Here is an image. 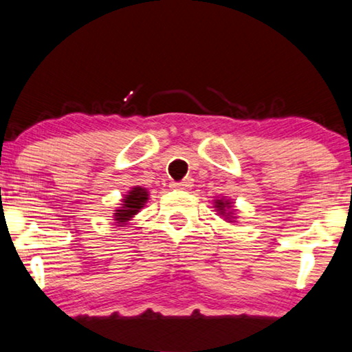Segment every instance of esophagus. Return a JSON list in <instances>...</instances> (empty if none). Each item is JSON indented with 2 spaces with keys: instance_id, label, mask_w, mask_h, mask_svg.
<instances>
[{
  "instance_id": "obj_1",
  "label": "esophagus",
  "mask_w": 352,
  "mask_h": 352,
  "mask_svg": "<svg viewBox=\"0 0 352 352\" xmlns=\"http://www.w3.org/2000/svg\"><path fill=\"white\" fill-rule=\"evenodd\" d=\"M193 187V180L192 179H185L182 182H172L170 188L173 190H185V188H192Z\"/></svg>"
}]
</instances>
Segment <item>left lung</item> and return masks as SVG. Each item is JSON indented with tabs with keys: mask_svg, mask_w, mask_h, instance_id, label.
<instances>
[{
	"mask_svg": "<svg viewBox=\"0 0 352 352\" xmlns=\"http://www.w3.org/2000/svg\"><path fill=\"white\" fill-rule=\"evenodd\" d=\"M214 208L219 211V214H223V217H226L228 219H231L232 211H230V208H231V203L230 201L217 200V201H214Z\"/></svg>",
	"mask_w": 352,
	"mask_h": 352,
	"instance_id": "obj_1",
	"label": "left lung"
}]
</instances>
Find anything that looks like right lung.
I'll return each instance as SVG.
<instances>
[{"mask_svg":"<svg viewBox=\"0 0 352 352\" xmlns=\"http://www.w3.org/2000/svg\"><path fill=\"white\" fill-rule=\"evenodd\" d=\"M147 200H149V193L146 188L134 187L129 190V193L122 198V206H120V210H116V213H114V219L120 224L128 223L135 213H139V210Z\"/></svg>","mask_w":352,"mask_h":352,"instance_id":"obj_1","label":"right lung"}]
</instances>
